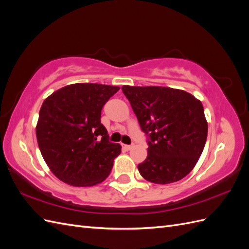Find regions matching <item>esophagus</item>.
I'll return each mask as SVG.
<instances>
[{
  "label": "esophagus",
  "instance_id": "1",
  "mask_svg": "<svg viewBox=\"0 0 249 249\" xmlns=\"http://www.w3.org/2000/svg\"><path fill=\"white\" fill-rule=\"evenodd\" d=\"M132 147H133V145H126V144H124V149H126V150H130Z\"/></svg>",
  "mask_w": 249,
  "mask_h": 249
}]
</instances>
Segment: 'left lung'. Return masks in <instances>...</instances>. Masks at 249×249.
Returning a JSON list of instances; mask_svg holds the SVG:
<instances>
[{
	"instance_id": "1",
	"label": "left lung",
	"mask_w": 249,
	"mask_h": 249,
	"mask_svg": "<svg viewBox=\"0 0 249 249\" xmlns=\"http://www.w3.org/2000/svg\"><path fill=\"white\" fill-rule=\"evenodd\" d=\"M148 136L146 159L138 165L143 178L170 184L185 178L206 144L208 123L202 104L184 90L160 86H123Z\"/></svg>"
}]
</instances>
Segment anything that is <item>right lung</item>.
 Masks as SVG:
<instances>
[{
	"label": "right lung",
	"mask_w": 249,
	"mask_h": 249,
	"mask_svg": "<svg viewBox=\"0 0 249 249\" xmlns=\"http://www.w3.org/2000/svg\"><path fill=\"white\" fill-rule=\"evenodd\" d=\"M118 90L117 86L77 83L43 101L36 124L37 142L51 171L65 184L90 187L110 175L122 146L109 141L101 112Z\"/></svg>",
	"instance_id": "right-lung-1"
}]
</instances>
